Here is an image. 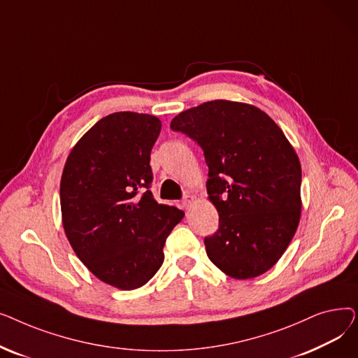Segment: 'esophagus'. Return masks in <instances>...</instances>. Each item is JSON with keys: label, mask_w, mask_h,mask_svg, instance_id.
<instances>
[{"label": "esophagus", "mask_w": 358, "mask_h": 358, "mask_svg": "<svg viewBox=\"0 0 358 358\" xmlns=\"http://www.w3.org/2000/svg\"><path fill=\"white\" fill-rule=\"evenodd\" d=\"M193 200H194V196H192V194H185V196L182 197V208H184V209H189V208H190V204L193 203Z\"/></svg>", "instance_id": "obj_1"}]
</instances>
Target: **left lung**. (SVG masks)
<instances>
[{"label":"left lung","instance_id":"left-lung-1","mask_svg":"<svg viewBox=\"0 0 358 358\" xmlns=\"http://www.w3.org/2000/svg\"><path fill=\"white\" fill-rule=\"evenodd\" d=\"M171 129L196 141L209 166V200L219 229L206 252L224 274L247 280L268 271L296 234L302 168L274 120L255 106L215 100L189 108Z\"/></svg>","mask_w":358,"mask_h":358}]
</instances>
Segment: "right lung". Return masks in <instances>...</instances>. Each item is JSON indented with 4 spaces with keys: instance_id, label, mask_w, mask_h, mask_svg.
Instances as JSON below:
<instances>
[{
    "instance_id": "obj_1",
    "label": "right lung",
    "mask_w": 358,
    "mask_h": 358,
    "mask_svg": "<svg viewBox=\"0 0 358 358\" xmlns=\"http://www.w3.org/2000/svg\"><path fill=\"white\" fill-rule=\"evenodd\" d=\"M159 131L155 116L113 113L78 141L64 166L66 238L94 275L120 290L142 287L155 275L165 241L184 216L149 190L150 150Z\"/></svg>"
}]
</instances>
